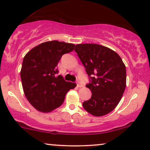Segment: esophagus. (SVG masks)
Returning <instances> with one entry per match:
<instances>
[{
    "label": "esophagus",
    "instance_id": "1",
    "mask_svg": "<svg viewBox=\"0 0 150 150\" xmlns=\"http://www.w3.org/2000/svg\"><path fill=\"white\" fill-rule=\"evenodd\" d=\"M76 83H77V87H78V88H83V86L81 83L80 81H79V80L77 81Z\"/></svg>",
    "mask_w": 150,
    "mask_h": 150
}]
</instances>
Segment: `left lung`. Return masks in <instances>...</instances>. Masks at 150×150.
Instances as JSON below:
<instances>
[{
  "mask_svg": "<svg viewBox=\"0 0 150 150\" xmlns=\"http://www.w3.org/2000/svg\"><path fill=\"white\" fill-rule=\"evenodd\" d=\"M74 51L89 76L92 97L83 106L94 116H103L117 106L126 88V67L117 53L97 44L76 45Z\"/></svg>",
  "mask_w": 150,
  "mask_h": 150,
  "instance_id": "8db88e82",
  "label": "left lung"
}]
</instances>
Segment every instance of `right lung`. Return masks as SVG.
Segmentation results:
<instances>
[{"mask_svg": "<svg viewBox=\"0 0 150 150\" xmlns=\"http://www.w3.org/2000/svg\"><path fill=\"white\" fill-rule=\"evenodd\" d=\"M73 44L56 40L40 44L24 57L21 78L24 94L39 111L48 112L60 106L67 92L76 84L57 75L56 66L62 55L74 49Z\"/></svg>", "mask_w": 150, "mask_h": 150, "instance_id": "add662e5", "label": "right lung"}]
</instances>
